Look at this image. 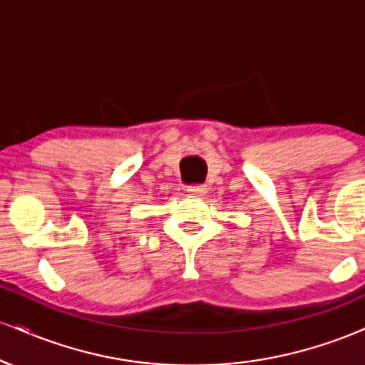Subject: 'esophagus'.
Returning <instances> with one entry per match:
<instances>
[{
  "label": "esophagus",
  "instance_id": "34e87169",
  "mask_svg": "<svg viewBox=\"0 0 365 365\" xmlns=\"http://www.w3.org/2000/svg\"><path fill=\"white\" fill-rule=\"evenodd\" d=\"M187 192L192 195H204L206 194V187L199 185V183H192V185L187 187Z\"/></svg>",
  "mask_w": 365,
  "mask_h": 365
}]
</instances>
